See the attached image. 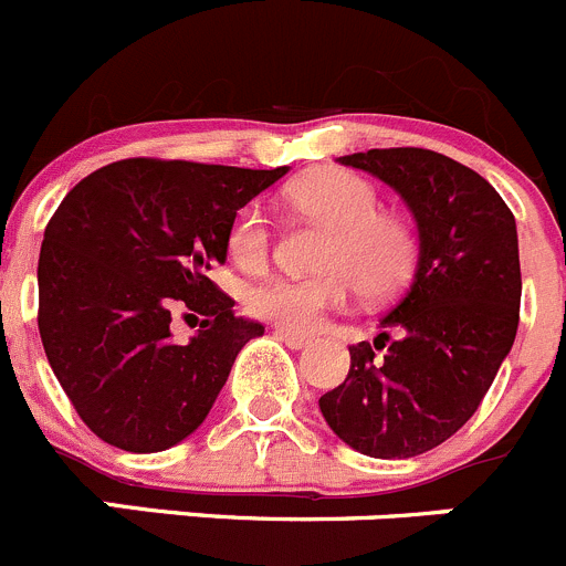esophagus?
<instances>
[{
	"label": "esophagus",
	"instance_id": "obj_1",
	"mask_svg": "<svg viewBox=\"0 0 566 566\" xmlns=\"http://www.w3.org/2000/svg\"><path fill=\"white\" fill-rule=\"evenodd\" d=\"M276 335H279V340H282L284 346H290V348H304V346H310V337L295 335V332H290V329H276Z\"/></svg>",
	"mask_w": 566,
	"mask_h": 566
}]
</instances>
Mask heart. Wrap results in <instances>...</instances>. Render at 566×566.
<instances>
[{"mask_svg": "<svg viewBox=\"0 0 566 566\" xmlns=\"http://www.w3.org/2000/svg\"><path fill=\"white\" fill-rule=\"evenodd\" d=\"M287 203L326 226L318 276H265L248 284L242 304L253 318L290 332H313L324 315L346 307L352 293L394 298L413 279L419 237L399 211L379 209L368 178L348 170H318L290 184ZM273 223L262 203H248L231 220L229 253L237 265L256 268L271 253Z\"/></svg>", "mask_w": 566, "mask_h": 566, "instance_id": "b5f03b06", "label": "heart"}]
</instances>
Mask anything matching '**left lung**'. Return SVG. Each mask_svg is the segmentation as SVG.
Returning a JSON list of instances; mask_svg holds the SVG:
<instances>
[{"label":"left lung","instance_id":"8db88e82","mask_svg":"<svg viewBox=\"0 0 566 566\" xmlns=\"http://www.w3.org/2000/svg\"><path fill=\"white\" fill-rule=\"evenodd\" d=\"M402 195L419 226V265L382 318L400 337L382 361L348 346L343 385L318 399L337 438L371 458H413L474 416L520 326V245L500 192L467 164L424 147L343 156Z\"/></svg>","mask_w":566,"mask_h":566}]
</instances>
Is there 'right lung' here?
I'll return each instance as SVG.
<instances>
[{"instance_id": "obj_1", "label": "right lung", "mask_w": 566, "mask_h": 566, "mask_svg": "<svg viewBox=\"0 0 566 566\" xmlns=\"http://www.w3.org/2000/svg\"><path fill=\"white\" fill-rule=\"evenodd\" d=\"M287 167L123 158L55 209L39 256V332L83 424L125 452H161L200 427L240 348L265 326L237 318L209 279L237 211ZM205 318L189 344L171 313ZM190 316V317H193Z\"/></svg>"}]
</instances>
